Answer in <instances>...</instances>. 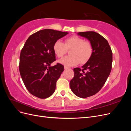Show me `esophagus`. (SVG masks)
Instances as JSON below:
<instances>
[{
    "label": "esophagus",
    "instance_id": "34e87169",
    "mask_svg": "<svg viewBox=\"0 0 131 131\" xmlns=\"http://www.w3.org/2000/svg\"><path fill=\"white\" fill-rule=\"evenodd\" d=\"M64 69H70V68H69V67H68L64 66Z\"/></svg>",
    "mask_w": 131,
    "mask_h": 131
}]
</instances>
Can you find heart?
Segmentation results:
<instances>
[{
	"label": "heart",
	"instance_id": "heart-1",
	"mask_svg": "<svg viewBox=\"0 0 131 131\" xmlns=\"http://www.w3.org/2000/svg\"><path fill=\"white\" fill-rule=\"evenodd\" d=\"M70 49V56L59 61L62 64L68 67L76 66L80 62L81 64H85L89 60L93 53L91 43L77 35L66 38L64 43L57 40L53 45V52L58 58L62 57L66 54L67 50Z\"/></svg>",
	"mask_w": 131,
	"mask_h": 131
}]
</instances>
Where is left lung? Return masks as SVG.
<instances>
[{
  "instance_id": "obj_1",
  "label": "left lung",
  "mask_w": 131,
  "mask_h": 131,
  "mask_svg": "<svg viewBox=\"0 0 131 131\" xmlns=\"http://www.w3.org/2000/svg\"><path fill=\"white\" fill-rule=\"evenodd\" d=\"M78 34L90 41L93 53L82 69H73L70 88L76 96L85 98L96 94L105 84L112 68L113 52L108 41L100 34L92 31Z\"/></svg>"
}]
</instances>
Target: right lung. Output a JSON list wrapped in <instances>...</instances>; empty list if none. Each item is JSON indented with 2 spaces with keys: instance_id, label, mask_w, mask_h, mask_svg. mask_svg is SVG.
Returning <instances> with one entry per match:
<instances>
[{
  "instance_id": "obj_1",
  "label": "right lung",
  "mask_w": 131,
  "mask_h": 131,
  "mask_svg": "<svg viewBox=\"0 0 131 131\" xmlns=\"http://www.w3.org/2000/svg\"><path fill=\"white\" fill-rule=\"evenodd\" d=\"M68 33L45 29L31 34L26 41L19 56V70L26 88L33 96L45 99L54 93L64 66L58 63L50 66L56 61L53 45Z\"/></svg>"
}]
</instances>
